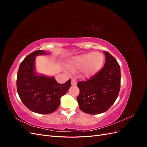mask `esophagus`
<instances>
[{
    "mask_svg": "<svg viewBox=\"0 0 147 147\" xmlns=\"http://www.w3.org/2000/svg\"><path fill=\"white\" fill-rule=\"evenodd\" d=\"M71 84L72 86H76L77 85V82L75 81V80H72V82H71Z\"/></svg>",
    "mask_w": 147,
    "mask_h": 147,
    "instance_id": "esophagus-1",
    "label": "esophagus"
}]
</instances>
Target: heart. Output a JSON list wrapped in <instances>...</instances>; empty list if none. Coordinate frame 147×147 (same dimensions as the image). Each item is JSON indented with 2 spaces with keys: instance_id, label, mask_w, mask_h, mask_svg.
Instances as JSON below:
<instances>
[{
  "instance_id": "obj_1",
  "label": "heart",
  "mask_w": 147,
  "mask_h": 147,
  "mask_svg": "<svg viewBox=\"0 0 147 147\" xmlns=\"http://www.w3.org/2000/svg\"><path fill=\"white\" fill-rule=\"evenodd\" d=\"M104 63V56L99 52L88 53L75 56L70 59L69 67L80 70L81 76L91 78L99 72Z\"/></svg>"
}]
</instances>
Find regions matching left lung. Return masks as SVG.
<instances>
[{
    "mask_svg": "<svg viewBox=\"0 0 147 147\" xmlns=\"http://www.w3.org/2000/svg\"><path fill=\"white\" fill-rule=\"evenodd\" d=\"M104 67L90 80L77 83L80 94L77 101L83 112L94 115L106 112L118 96L121 71L117 61L109 52L104 51Z\"/></svg>",
    "mask_w": 147,
    "mask_h": 147,
    "instance_id": "left-lung-1",
    "label": "left lung"
}]
</instances>
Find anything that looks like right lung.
Returning <instances> with one entry per match:
<instances>
[{
	"label": "right lung",
	"instance_id": "obj_1",
	"mask_svg": "<svg viewBox=\"0 0 147 147\" xmlns=\"http://www.w3.org/2000/svg\"><path fill=\"white\" fill-rule=\"evenodd\" d=\"M50 54L43 50L32 52L22 61L18 72L16 86L20 99L26 107L37 113L49 114L56 111L60 105L61 97L71 85L70 80L60 84L54 77L37 73L36 57Z\"/></svg>",
	"mask_w": 147,
	"mask_h": 147
}]
</instances>
